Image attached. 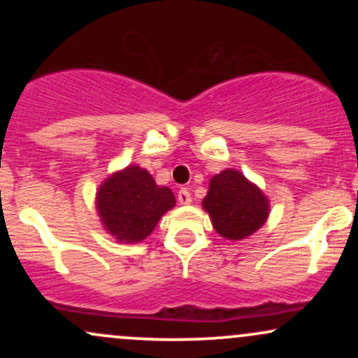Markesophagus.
<instances>
[{
    "label": "esophagus",
    "instance_id": "1",
    "mask_svg": "<svg viewBox=\"0 0 358 358\" xmlns=\"http://www.w3.org/2000/svg\"><path fill=\"white\" fill-rule=\"evenodd\" d=\"M178 202L182 205H190L192 203V195H190V192L187 190V188H182V190L178 192Z\"/></svg>",
    "mask_w": 358,
    "mask_h": 358
}]
</instances>
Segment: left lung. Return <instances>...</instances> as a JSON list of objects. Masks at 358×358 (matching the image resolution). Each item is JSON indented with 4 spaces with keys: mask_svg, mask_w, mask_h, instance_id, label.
Masks as SVG:
<instances>
[{
    "mask_svg": "<svg viewBox=\"0 0 358 358\" xmlns=\"http://www.w3.org/2000/svg\"><path fill=\"white\" fill-rule=\"evenodd\" d=\"M202 205L213 229L229 241L252 236L269 215V200L261 188L232 168L212 176Z\"/></svg>",
    "mask_w": 358,
    "mask_h": 358,
    "instance_id": "left-lung-1",
    "label": "left lung"
}]
</instances>
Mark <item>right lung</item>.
I'll return each mask as SVG.
<instances>
[{"label":"right lung","instance_id":"right-lung-1","mask_svg":"<svg viewBox=\"0 0 358 358\" xmlns=\"http://www.w3.org/2000/svg\"><path fill=\"white\" fill-rule=\"evenodd\" d=\"M96 207L110 236L134 244L146 239L163 213L175 207V195L168 187H158L141 166L131 165L102 182Z\"/></svg>","mask_w":358,"mask_h":358}]
</instances>
